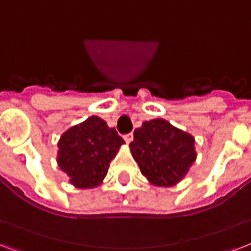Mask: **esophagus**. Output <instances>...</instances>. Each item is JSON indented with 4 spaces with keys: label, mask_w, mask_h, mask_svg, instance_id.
Segmentation results:
<instances>
[{
    "label": "esophagus",
    "mask_w": 251,
    "mask_h": 251,
    "mask_svg": "<svg viewBox=\"0 0 251 251\" xmlns=\"http://www.w3.org/2000/svg\"><path fill=\"white\" fill-rule=\"evenodd\" d=\"M124 140H126V143L129 144L133 140V133H127V135H124Z\"/></svg>",
    "instance_id": "34e87169"
}]
</instances>
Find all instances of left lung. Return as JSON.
<instances>
[{"label":"left lung","mask_w":251,"mask_h":251,"mask_svg":"<svg viewBox=\"0 0 251 251\" xmlns=\"http://www.w3.org/2000/svg\"><path fill=\"white\" fill-rule=\"evenodd\" d=\"M129 149L141 174L160 187L179 183L196 160L195 139L161 118L136 128Z\"/></svg>","instance_id":"left-lung-1"}]
</instances>
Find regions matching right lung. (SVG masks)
<instances>
[{
    "label": "right lung",
    "mask_w": 251,
    "mask_h": 251,
    "mask_svg": "<svg viewBox=\"0 0 251 251\" xmlns=\"http://www.w3.org/2000/svg\"><path fill=\"white\" fill-rule=\"evenodd\" d=\"M124 140L99 116L65 131L57 143V165L77 188H94L107 176L108 166Z\"/></svg>",
    "instance_id": "1"
}]
</instances>
